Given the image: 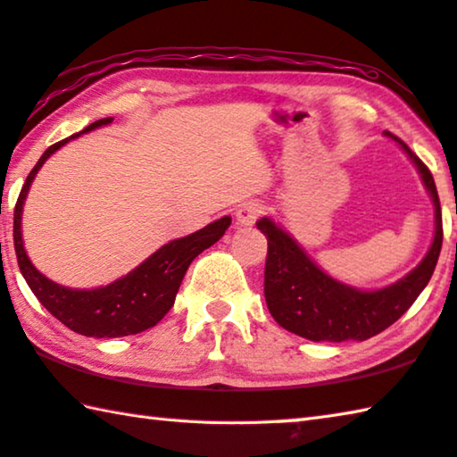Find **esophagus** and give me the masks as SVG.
<instances>
[{
	"mask_svg": "<svg viewBox=\"0 0 457 457\" xmlns=\"http://www.w3.org/2000/svg\"><path fill=\"white\" fill-rule=\"evenodd\" d=\"M263 213V205L257 202V200H250V202H244L242 205L236 210V220L239 226H252L255 223V220L260 218Z\"/></svg>",
	"mask_w": 457,
	"mask_h": 457,
	"instance_id": "esophagus-1",
	"label": "esophagus"
}]
</instances>
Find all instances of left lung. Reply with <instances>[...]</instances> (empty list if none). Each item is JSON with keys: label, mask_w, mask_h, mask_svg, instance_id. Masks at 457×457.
Listing matches in <instances>:
<instances>
[{"label": "left lung", "mask_w": 457, "mask_h": 457, "mask_svg": "<svg viewBox=\"0 0 457 457\" xmlns=\"http://www.w3.org/2000/svg\"><path fill=\"white\" fill-rule=\"evenodd\" d=\"M386 136L400 144L410 155L431 195L436 210L434 242L424 260L408 276L387 287L366 292L328 276L287 231L270 218H262L257 221V229L268 237L263 279L265 303L271 318L295 336L312 342H347V339L363 342L378 336L410 310L436 270L444 239L442 207H439L436 181L426 163L400 137L389 131H386Z\"/></svg>", "instance_id": "8db88e82"}]
</instances>
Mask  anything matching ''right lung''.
Here are the masks:
<instances>
[{
  "mask_svg": "<svg viewBox=\"0 0 457 457\" xmlns=\"http://www.w3.org/2000/svg\"><path fill=\"white\" fill-rule=\"evenodd\" d=\"M107 123H112V118L97 120L79 134H73L62 139V142L49 145L44 155L39 157L36 168L29 171L13 212V245L21 276L26 278L33 295L54 318L60 320L63 326H68L76 334L87 337H123L154 328L171 310L189 263L204 250L218 242L231 223V218L226 215V218L210 223V226L195 231V234L173 239V242L162 245L155 253L149 255L136 270H131L128 276L115 279L104 287L71 289L47 279L29 262L26 247H23V202H26L33 178H36V173L49 155L55 154L57 149L71 142V139L86 134V131L107 126Z\"/></svg>",
  "mask_w": 457,
  "mask_h": 457,
  "instance_id": "obj_1",
  "label": "right lung"
}]
</instances>
